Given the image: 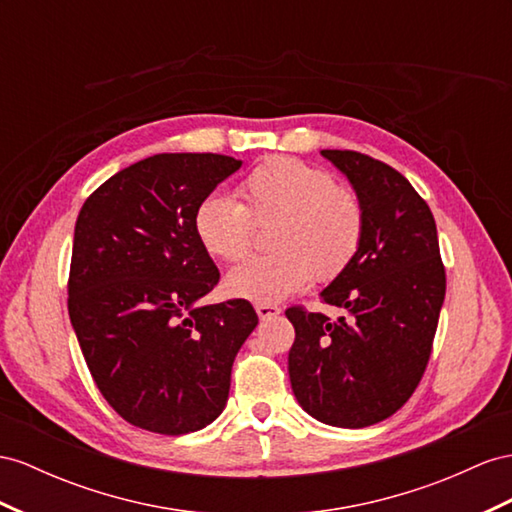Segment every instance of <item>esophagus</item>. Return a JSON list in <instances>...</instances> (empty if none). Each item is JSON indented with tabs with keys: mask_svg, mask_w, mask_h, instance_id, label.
I'll return each mask as SVG.
<instances>
[{
	"mask_svg": "<svg viewBox=\"0 0 512 512\" xmlns=\"http://www.w3.org/2000/svg\"><path fill=\"white\" fill-rule=\"evenodd\" d=\"M255 311H257L259 320H270V318H274V316H279V313H281V307H279V305H266V303H259V305H255Z\"/></svg>",
	"mask_w": 512,
	"mask_h": 512,
	"instance_id": "esophagus-1",
	"label": "esophagus"
}]
</instances>
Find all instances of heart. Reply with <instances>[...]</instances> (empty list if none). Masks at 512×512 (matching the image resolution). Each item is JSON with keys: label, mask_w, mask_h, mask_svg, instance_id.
I'll return each mask as SVG.
<instances>
[{"label": "heart", "mask_w": 512, "mask_h": 512, "mask_svg": "<svg viewBox=\"0 0 512 512\" xmlns=\"http://www.w3.org/2000/svg\"><path fill=\"white\" fill-rule=\"evenodd\" d=\"M240 201L209 194L199 201L192 229L201 248L220 261H242L255 225L274 222L272 253L227 274L225 290L253 303H277L311 281H333L357 257L365 238L361 196L320 166L274 155L255 166L238 188Z\"/></svg>", "instance_id": "obj_1"}]
</instances>
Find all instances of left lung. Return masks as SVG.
Here are the masks:
<instances>
[{
	"label": "left lung",
	"mask_w": 512,
	"mask_h": 512,
	"mask_svg": "<svg viewBox=\"0 0 512 512\" xmlns=\"http://www.w3.org/2000/svg\"><path fill=\"white\" fill-rule=\"evenodd\" d=\"M322 155L361 196L365 238L320 294L348 318L333 322L303 305L285 311L296 331L287 370L311 417L365 428L396 413L422 381L445 298V266L435 218L404 175L359 151Z\"/></svg>",
	"instance_id": "left-lung-1"
}]
</instances>
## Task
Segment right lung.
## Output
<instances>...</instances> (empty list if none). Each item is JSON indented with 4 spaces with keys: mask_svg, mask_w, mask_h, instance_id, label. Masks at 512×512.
Instances as JSON below:
<instances>
[{
    "mask_svg": "<svg viewBox=\"0 0 512 512\" xmlns=\"http://www.w3.org/2000/svg\"><path fill=\"white\" fill-rule=\"evenodd\" d=\"M242 166L218 153H160L88 196L75 222L69 316L101 396L157 435L201 430L229 398L231 365L257 326L244 298L199 307L220 272L194 209Z\"/></svg>",
    "mask_w": 512,
    "mask_h": 512,
    "instance_id": "right-lung-1",
    "label": "right lung"
}]
</instances>
